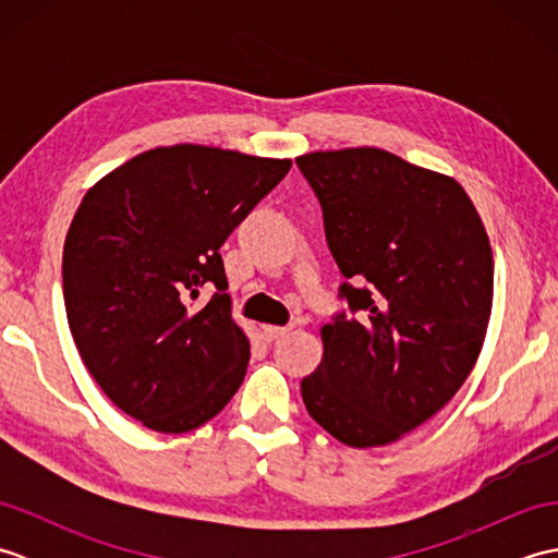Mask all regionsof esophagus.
Returning a JSON list of instances; mask_svg holds the SVG:
<instances>
[{
  "mask_svg": "<svg viewBox=\"0 0 558 558\" xmlns=\"http://www.w3.org/2000/svg\"><path fill=\"white\" fill-rule=\"evenodd\" d=\"M290 330H292V326H264V330H260V333H264V338L270 342V340H278L282 336H288Z\"/></svg>",
  "mask_w": 558,
  "mask_h": 558,
  "instance_id": "esophagus-1",
  "label": "esophagus"
}]
</instances>
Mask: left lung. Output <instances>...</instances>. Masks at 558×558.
<instances>
[{
  "label": "left lung",
  "instance_id": "8db88e82",
  "mask_svg": "<svg viewBox=\"0 0 558 558\" xmlns=\"http://www.w3.org/2000/svg\"><path fill=\"white\" fill-rule=\"evenodd\" d=\"M324 210L328 248L362 318L322 328L324 360L302 378L312 420L352 448L398 441L465 384L487 336L494 258L453 177L381 148L298 158Z\"/></svg>",
  "mask_w": 558,
  "mask_h": 558
}]
</instances>
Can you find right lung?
<instances>
[{
    "label": "right lung",
    "instance_id": "1",
    "mask_svg": "<svg viewBox=\"0 0 558 558\" xmlns=\"http://www.w3.org/2000/svg\"><path fill=\"white\" fill-rule=\"evenodd\" d=\"M292 168L196 144L141 153L88 189L66 232V322L90 376L153 432L184 434L242 386L220 246ZM206 284L211 302L193 310Z\"/></svg>",
    "mask_w": 558,
    "mask_h": 558
}]
</instances>
